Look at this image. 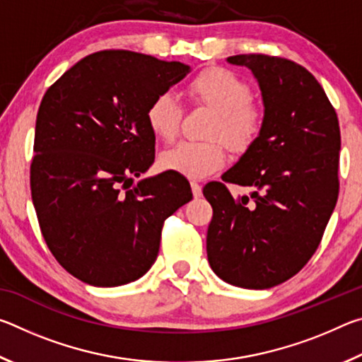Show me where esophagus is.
Instances as JSON below:
<instances>
[{"label": "esophagus", "mask_w": 362, "mask_h": 362, "mask_svg": "<svg viewBox=\"0 0 362 362\" xmlns=\"http://www.w3.org/2000/svg\"><path fill=\"white\" fill-rule=\"evenodd\" d=\"M192 192H193L194 198H199V196L203 194V188H201L198 182H192Z\"/></svg>", "instance_id": "obj_1"}]
</instances>
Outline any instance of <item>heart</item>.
I'll list each match as a JSON object with an SVG mask.
<instances>
[{
	"instance_id": "obj_1",
	"label": "heart",
	"mask_w": 362,
	"mask_h": 362,
	"mask_svg": "<svg viewBox=\"0 0 362 362\" xmlns=\"http://www.w3.org/2000/svg\"><path fill=\"white\" fill-rule=\"evenodd\" d=\"M188 94L194 102L216 112L211 136H220L233 150H246L259 137L263 112L250 99L247 83L226 69H209L199 73L188 84ZM182 107L169 93L156 95L146 108V122L151 132L163 140H173L179 132ZM226 155L220 140L182 142L161 155V166L188 179H201L223 166Z\"/></svg>"
}]
</instances>
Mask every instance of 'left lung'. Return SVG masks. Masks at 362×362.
<instances>
[{
    "mask_svg": "<svg viewBox=\"0 0 362 362\" xmlns=\"http://www.w3.org/2000/svg\"><path fill=\"white\" fill-rule=\"evenodd\" d=\"M259 83L262 131L222 180L249 187L235 198L222 182L203 193L214 211L207 259L225 283L269 289L302 269L316 252L339 198L340 127L311 73L265 54L226 59Z\"/></svg>",
    "mask_w": 362,
    "mask_h": 362,
    "instance_id": "obj_1",
    "label": "left lung"
}]
</instances>
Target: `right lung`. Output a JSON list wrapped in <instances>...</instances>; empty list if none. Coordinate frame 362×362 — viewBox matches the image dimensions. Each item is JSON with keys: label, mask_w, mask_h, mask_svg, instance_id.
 <instances>
[{"label": "right lung", "mask_w": 362, "mask_h": 362, "mask_svg": "<svg viewBox=\"0 0 362 362\" xmlns=\"http://www.w3.org/2000/svg\"><path fill=\"white\" fill-rule=\"evenodd\" d=\"M192 71L131 51H100L66 70L36 115L32 199L49 250L97 287L132 283L155 263L164 220L192 188L177 173L134 183L155 161L146 108Z\"/></svg>", "instance_id": "right-lung-1"}]
</instances>
